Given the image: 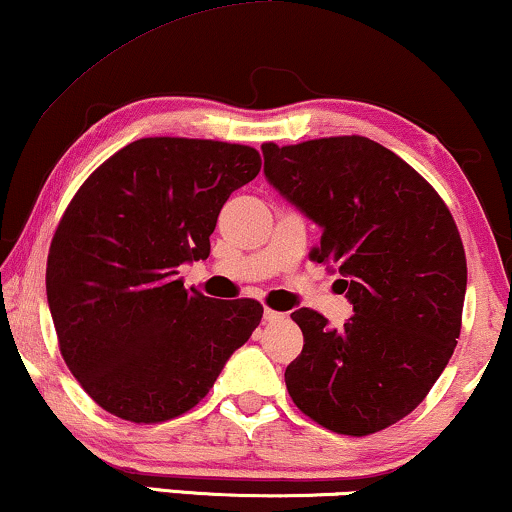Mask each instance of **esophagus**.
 Masks as SVG:
<instances>
[{
    "instance_id": "34e87169",
    "label": "esophagus",
    "mask_w": 512,
    "mask_h": 512,
    "mask_svg": "<svg viewBox=\"0 0 512 512\" xmlns=\"http://www.w3.org/2000/svg\"><path fill=\"white\" fill-rule=\"evenodd\" d=\"M282 318H285V313L270 311V308H266V311H263V320H266V323H280Z\"/></svg>"
}]
</instances>
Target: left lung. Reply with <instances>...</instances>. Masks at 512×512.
I'll return each mask as SVG.
<instances>
[{"mask_svg":"<svg viewBox=\"0 0 512 512\" xmlns=\"http://www.w3.org/2000/svg\"><path fill=\"white\" fill-rule=\"evenodd\" d=\"M266 178L323 230L311 251L353 304L344 327L299 308L304 349L287 365L292 401L337 434L365 437L427 396L460 337L468 266L430 182L368 137L266 142Z\"/></svg>","mask_w":512,"mask_h":512,"instance_id":"left-lung-1","label":"left lung"}]
</instances>
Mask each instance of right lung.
I'll list each match as a JSON object with an SVG mask.
<instances>
[{
  "label": "right lung",
  "instance_id": "right-lung-1",
  "mask_svg": "<svg viewBox=\"0 0 512 512\" xmlns=\"http://www.w3.org/2000/svg\"><path fill=\"white\" fill-rule=\"evenodd\" d=\"M261 170L244 144L144 137L82 182L47 258L59 349L80 387L130 422H166L208 394L261 323L254 299L187 292L220 208Z\"/></svg>",
  "mask_w": 512,
  "mask_h": 512
}]
</instances>
